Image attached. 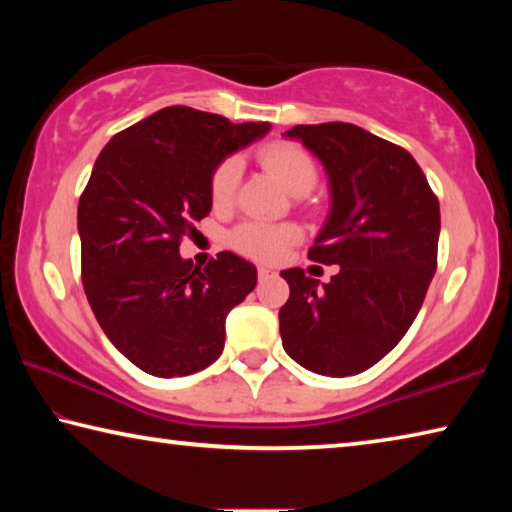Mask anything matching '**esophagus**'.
<instances>
[{"label":"esophagus","mask_w":512,"mask_h":512,"mask_svg":"<svg viewBox=\"0 0 512 512\" xmlns=\"http://www.w3.org/2000/svg\"><path fill=\"white\" fill-rule=\"evenodd\" d=\"M257 275H259V280H266V277L275 275V271H273V268H268V266H259L257 268Z\"/></svg>","instance_id":"1"}]
</instances>
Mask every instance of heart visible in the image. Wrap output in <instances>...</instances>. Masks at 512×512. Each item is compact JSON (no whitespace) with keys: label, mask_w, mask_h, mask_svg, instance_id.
Returning a JSON list of instances; mask_svg holds the SVG:
<instances>
[{"label":"heart","mask_w":512,"mask_h":512,"mask_svg":"<svg viewBox=\"0 0 512 512\" xmlns=\"http://www.w3.org/2000/svg\"><path fill=\"white\" fill-rule=\"evenodd\" d=\"M259 162L280 180V185L291 194H307L314 189L318 180L316 164L311 155L291 142H275L259 151ZM241 178V160L230 158L216 164L210 178V196L216 207H225L232 203L237 194ZM300 239V228L293 223H262L246 221L237 225L230 235V244L239 253H244L262 262H275Z\"/></svg>","instance_id":"b5f03b06"}]
</instances>
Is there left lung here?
Instances as JSON below:
<instances>
[{
  "instance_id": "1",
  "label": "left lung",
  "mask_w": 512,
  "mask_h": 512,
  "mask_svg": "<svg viewBox=\"0 0 512 512\" xmlns=\"http://www.w3.org/2000/svg\"><path fill=\"white\" fill-rule=\"evenodd\" d=\"M323 162L329 214L309 259L339 264L327 284L302 268L280 275L282 345L316 375L348 377L384 359L418 316L436 273L440 205L402 146L343 121L284 133Z\"/></svg>"
}]
</instances>
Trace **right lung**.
I'll return each mask as SVG.
<instances>
[{
	"mask_svg": "<svg viewBox=\"0 0 512 512\" xmlns=\"http://www.w3.org/2000/svg\"><path fill=\"white\" fill-rule=\"evenodd\" d=\"M271 131L266 121L169 106L117 133L79 201L83 289L110 343L153 377H185L221 357L225 316L257 268L223 250L205 268L180 239L212 210L216 164Z\"/></svg>",
	"mask_w": 512,
	"mask_h": 512,
	"instance_id": "1",
	"label": "right lung"
}]
</instances>
